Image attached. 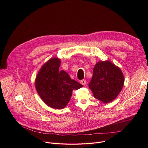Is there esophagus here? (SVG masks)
<instances>
[{"label": "esophagus", "instance_id": "1", "mask_svg": "<svg viewBox=\"0 0 148 148\" xmlns=\"http://www.w3.org/2000/svg\"><path fill=\"white\" fill-rule=\"evenodd\" d=\"M80 83L81 84H82V85H86V83H87V81H86V79H82V80H81Z\"/></svg>", "mask_w": 148, "mask_h": 148}]
</instances>
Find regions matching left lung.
Returning <instances> with one entry per match:
<instances>
[{
	"label": "left lung",
	"mask_w": 148,
	"mask_h": 148,
	"mask_svg": "<svg viewBox=\"0 0 148 148\" xmlns=\"http://www.w3.org/2000/svg\"><path fill=\"white\" fill-rule=\"evenodd\" d=\"M123 83L124 77L121 69L110 61H105L95 64L88 86L96 99L108 103L118 95Z\"/></svg>",
	"instance_id": "obj_1"
}]
</instances>
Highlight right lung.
Instances as JSON below:
<instances>
[{"label":"right lung","mask_w":148,"mask_h":148,"mask_svg":"<svg viewBox=\"0 0 148 148\" xmlns=\"http://www.w3.org/2000/svg\"><path fill=\"white\" fill-rule=\"evenodd\" d=\"M60 60L53 58L42 67L35 81L36 90L50 107L62 109L70 100L73 91L83 87L72 79L65 71H59Z\"/></svg>","instance_id":"1"}]
</instances>
